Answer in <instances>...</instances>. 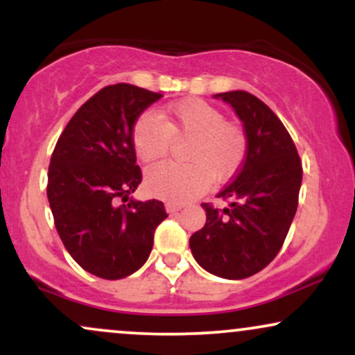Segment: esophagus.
<instances>
[{"mask_svg":"<svg viewBox=\"0 0 355 355\" xmlns=\"http://www.w3.org/2000/svg\"><path fill=\"white\" fill-rule=\"evenodd\" d=\"M165 209H166V211H168V214H175V211L182 210V209H183V205H180V203L166 202V203H165Z\"/></svg>","mask_w":355,"mask_h":355,"instance_id":"obj_1","label":"esophagus"}]
</instances>
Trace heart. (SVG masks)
<instances>
[{"label": "heart", "instance_id": "heart-1", "mask_svg": "<svg viewBox=\"0 0 355 355\" xmlns=\"http://www.w3.org/2000/svg\"><path fill=\"white\" fill-rule=\"evenodd\" d=\"M172 138H190L185 150L189 164L166 162L146 172L148 190L172 202L190 200L207 189L211 178L222 182L232 177L248 146L245 130L202 100L175 103L160 116L146 112L133 126V148L144 164L165 157Z\"/></svg>", "mask_w": 355, "mask_h": 355}]
</instances>
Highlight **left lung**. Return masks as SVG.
<instances>
[{"label": "left lung", "mask_w": 355, "mask_h": 355, "mask_svg": "<svg viewBox=\"0 0 355 355\" xmlns=\"http://www.w3.org/2000/svg\"><path fill=\"white\" fill-rule=\"evenodd\" d=\"M214 96L237 113L248 146L235 178L217 195L229 207L202 203L207 222L190 237V248L207 272L240 280L266 268L282 248L299 203L302 164L282 121L262 100L242 89Z\"/></svg>", "instance_id": "1"}]
</instances>
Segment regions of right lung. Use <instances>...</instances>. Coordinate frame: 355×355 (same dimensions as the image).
<instances>
[{"instance_id": "obj_1", "label": "right lung", "mask_w": 355, "mask_h": 355, "mask_svg": "<svg viewBox=\"0 0 355 355\" xmlns=\"http://www.w3.org/2000/svg\"><path fill=\"white\" fill-rule=\"evenodd\" d=\"M160 98L128 83L101 88L53 150L46 193L55 227L75 262L100 279L137 272L152 252L155 229L168 217L160 200L130 198L141 183L133 126Z\"/></svg>"}]
</instances>
